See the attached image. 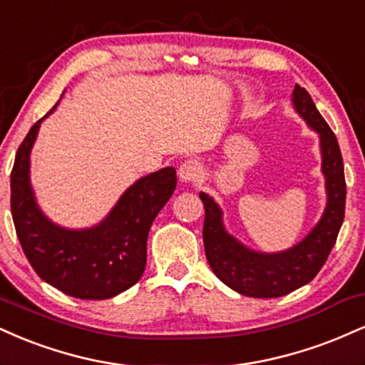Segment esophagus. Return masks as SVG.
<instances>
[{"label": "esophagus", "instance_id": "obj_1", "mask_svg": "<svg viewBox=\"0 0 365 365\" xmlns=\"http://www.w3.org/2000/svg\"><path fill=\"white\" fill-rule=\"evenodd\" d=\"M203 175V167L198 160H186L179 167V179L182 182H196Z\"/></svg>", "mask_w": 365, "mask_h": 365}]
</instances>
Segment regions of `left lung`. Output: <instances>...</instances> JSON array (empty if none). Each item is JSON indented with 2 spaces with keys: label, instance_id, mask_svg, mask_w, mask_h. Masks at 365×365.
<instances>
[{
  "label": "left lung",
  "instance_id": "left-lung-1",
  "mask_svg": "<svg viewBox=\"0 0 365 365\" xmlns=\"http://www.w3.org/2000/svg\"><path fill=\"white\" fill-rule=\"evenodd\" d=\"M292 101L297 113L319 133L328 191L327 210L302 242L278 255L250 251L225 232L220 208L208 195L200 192L205 207L203 244L210 267L227 287L247 297H282L309 284L327 263L344 224L346 184L335 133L316 109L306 88L295 85Z\"/></svg>",
  "mask_w": 365,
  "mask_h": 365
}]
</instances>
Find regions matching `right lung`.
<instances>
[{"mask_svg": "<svg viewBox=\"0 0 365 365\" xmlns=\"http://www.w3.org/2000/svg\"><path fill=\"white\" fill-rule=\"evenodd\" d=\"M41 121L20 143L11 169V217L21 250L34 272L63 294L87 301L114 297L143 275L148 230L175 190V169L141 178L97 227L61 229L42 215L30 187L29 155Z\"/></svg>", "mask_w": 365, "mask_h": 365, "instance_id": "add662e5", "label": "right lung"}]
</instances>
